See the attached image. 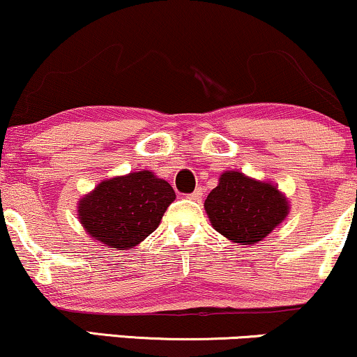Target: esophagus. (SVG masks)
I'll return each instance as SVG.
<instances>
[{
	"label": "esophagus",
	"instance_id": "34e87169",
	"mask_svg": "<svg viewBox=\"0 0 357 357\" xmlns=\"http://www.w3.org/2000/svg\"><path fill=\"white\" fill-rule=\"evenodd\" d=\"M202 195H204V192H202V188L199 187V188H197L195 192H193V193H190V195H188V199H190V200H195V202H199V200L202 199Z\"/></svg>",
	"mask_w": 357,
	"mask_h": 357
}]
</instances>
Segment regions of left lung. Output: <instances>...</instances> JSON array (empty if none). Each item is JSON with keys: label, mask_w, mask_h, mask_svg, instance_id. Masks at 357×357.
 <instances>
[{"label": "left lung", "mask_w": 357, "mask_h": 357, "mask_svg": "<svg viewBox=\"0 0 357 357\" xmlns=\"http://www.w3.org/2000/svg\"><path fill=\"white\" fill-rule=\"evenodd\" d=\"M204 206L220 235L248 246L265 240L289 213V202L275 183L240 170L223 172Z\"/></svg>", "instance_id": "1"}]
</instances>
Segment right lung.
Wrapping results in <instances>:
<instances>
[{
  "label": "right lung",
  "mask_w": 357,
  "mask_h": 357,
  "mask_svg": "<svg viewBox=\"0 0 357 357\" xmlns=\"http://www.w3.org/2000/svg\"><path fill=\"white\" fill-rule=\"evenodd\" d=\"M175 200L170 183L151 170L102 180L77 204V218L87 235L102 246L132 250L160 225Z\"/></svg>",
  "instance_id": "1"
}]
</instances>
